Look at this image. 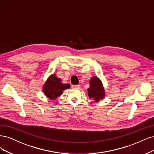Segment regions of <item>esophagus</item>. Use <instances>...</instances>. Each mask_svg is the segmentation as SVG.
Returning <instances> with one entry per match:
<instances>
[{
	"mask_svg": "<svg viewBox=\"0 0 154 154\" xmlns=\"http://www.w3.org/2000/svg\"><path fill=\"white\" fill-rule=\"evenodd\" d=\"M72 88H76V89H79L81 88V85H80V84H77V85H72Z\"/></svg>",
	"mask_w": 154,
	"mask_h": 154,
	"instance_id": "34e87169",
	"label": "esophagus"
}]
</instances>
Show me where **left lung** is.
I'll list each match as a JSON object with an SVG mask.
<instances>
[{
  "label": "left lung",
  "instance_id": "left-lung-1",
  "mask_svg": "<svg viewBox=\"0 0 154 154\" xmlns=\"http://www.w3.org/2000/svg\"><path fill=\"white\" fill-rule=\"evenodd\" d=\"M87 91L89 98L93 99L95 102L100 101L105 97V90L102 82L97 77H93L91 79L90 81V88Z\"/></svg>",
  "mask_w": 154,
  "mask_h": 154
}]
</instances>
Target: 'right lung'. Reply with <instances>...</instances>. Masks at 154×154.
I'll list each match as a JSON object with an SVG mask.
<instances>
[{
	"instance_id": "1",
	"label": "right lung",
	"mask_w": 154,
	"mask_h": 154,
	"mask_svg": "<svg viewBox=\"0 0 154 154\" xmlns=\"http://www.w3.org/2000/svg\"><path fill=\"white\" fill-rule=\"evenodd\" d=\"M70 88L69 84H63L61 79L52 74L49 77L43 87V91L50 100H56L61 96L64 90Z\"/></svg>"
}]
</instances>
